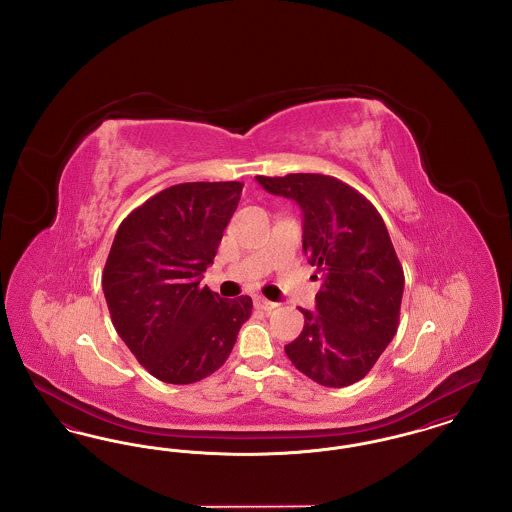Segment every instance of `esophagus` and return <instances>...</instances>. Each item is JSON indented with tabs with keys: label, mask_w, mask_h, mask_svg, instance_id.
Wrapping results in <instances>:
<instances>
[{
	"label": "esophagus",
	"mask_w": 512,
	"mask_h": 512,
	"mask_svg": "<svg viewBox=\"0 0 512 512\" xmlns=\"http://www.w3.org/2000/svg\"><path fill=\"white\" fill-rule=\"evenodd\" d=\"M253 303H255V307H257V309L267 311V313L268 311H274V309L278 307L274 301H268L265 297H255V301H253Z\"/></svg>",
	"instance_id": "esophagus-1"
}]
</instances>
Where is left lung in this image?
Wrapping results in <instances>:
<instances>
[{
	"mask_svg": "<svg viewBox=\"0 0 512 512\" xmlns=\"http://www.w3.org/2000/svg\"><path fill=\"white\" fill-rule=\"evenodd\" d=\"M268 194L293 199L303 211V251L324 272L317 313L288 343L292 365L326 388L365 378L393 340L405 276L376 207L334 176H255Z\"/></svg>",
	"mask_w": 512,
	"mask_h": 512,
	"instance_id": "1",
	"label": "left lung"
}]
</instances>
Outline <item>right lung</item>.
<instances>
[{
    "instance_id": "obj_1",
    "label": "right lung",
    "mask_w": 512,
    "mask_h": 512,
    "mask_svg": "<svg viewBox=\"0 0 512 512\" xmlns=\"http://www.w3.org/2000/svg\"><path fill=\"white\" fill-rule=\"evenodd\" d=\"M242 182H186L149 197L122 220L101 286L113 326L147 372L194 384L226 363L251 317L249 295L199 286L232 219Z\"/></svg>"
}]
</instances>
